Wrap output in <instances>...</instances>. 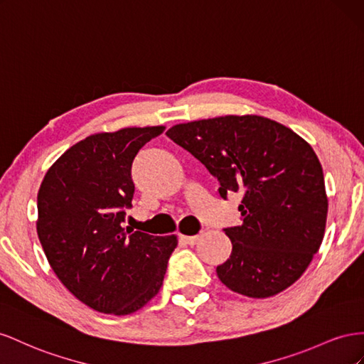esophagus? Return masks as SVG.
<instances>
[{"instance_id": "1", "label": "esophagus", "mask_w": 364, "mask_h": 364, "mask_svg": "<svg viewBox=\"0 0 364 364\" xmlns=\"http://www.w3.org/2000/svg\"><path fill=\"white\" fill-rule=\"evenodd\" d=\"M201 237V235H195V236H180V241L184 244H189V245H195L198 242V240Z\"/></svg>"}]
</instances>
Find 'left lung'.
I'll use <instances>...</instances> for the list:
<instances>
[{
    "mask_svg": "<svg viewBox=\"0 0 364 364\" xmlns=\"http://www.w3.org/2000/svg\"><path fill=\"white\" fill-rule=\"evenodd\" d=\"M166 136L205 166L221 198L244 195L242 223L224 228L233 248L216 267L221 282L255 299L293 285L318 252L326 225L323 169L313 148L261 116L181 123Z\"/></svg>",
    "mask_w": 364,
    "mask_h": 364,
    "instance_id": "left-lung-1",
    "label": "left lung"
}]
</instances>
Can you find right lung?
Wrapping results in <instances>:
<instances>
[{
  "instance_id": "add662e5",
  "label": "right lung",
  "mask_w": 364,
  "mask_h": 364,
  "mask_svg": "<svg viewBox=\"0 0 364 364\" xmlns=\"http://www.w3.org/2000/svg\"><path fill=\"white\" fill-rule=\"evenodd\" d=\"M164 127L124 128L76 143L46 173L36 230L55 274L82 304L124 316L160 291L176 236L123 228L132 161Z\"/></svg>"
}]
</instances>
